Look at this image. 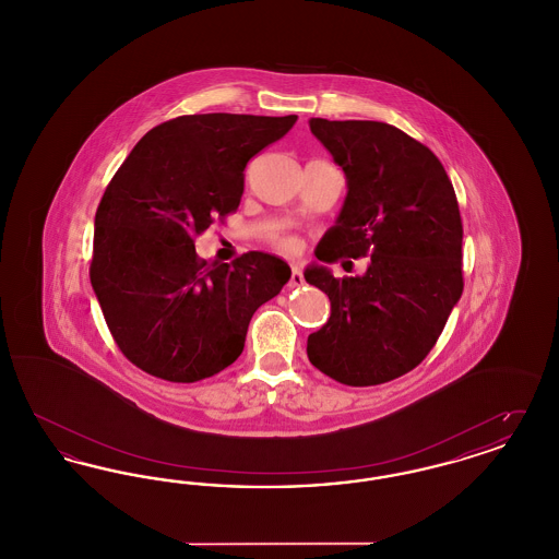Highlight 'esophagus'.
I'll return each instance as SVG.
<instances>
[{"mask_svg": "<svg viewBox=\"0 0 559 559\" xmlns=\"http://www.w3.org/2000/svg\"><path fill=\"white\" fill-rule=\"evenodd\" d=\"M301 285H304V274H301V270H299V267L293 266L292 278H289V289L301 287Z\"/></svg>", "mask_w": 559, "mask_h": 559, "instance_id": "obj_1", "label": "esophagus"}]
</instances>
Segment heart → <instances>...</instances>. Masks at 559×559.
<instances>
[{"instance_id":"b5f03b06","label":"heart","mask_w":559,"mask_h":559,"mask_svg":"<svg viewBox=\"0 0 559 559\" xmlns=\"http://www.w3.org/2000/svg\"><path fill=\"white\" fill-rule=\"evenodd\" d=\"M274 245H276V249L292 253V251L297 249V239H293V237H281V239L274 240Z\"/></svg>"}]
</instances>
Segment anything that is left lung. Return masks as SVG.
I'll return each mask as SVG.
<instances>
[{
    "label": "left lung",
    "mask_w": 559,
    "mask_h": 559,
    "mask_svg": "<svg viewBox=\"0 0 559 559\" xmlns=\"http://www.w3.org/2000/svg\"><path fill=\"white\" fill-rule=\"evenodd\" d=\"M310 130L347 178L344 210L317 258H369V267L349 278L306 270L331 299L308 358L344 385H379L421 365L463 293L456 194L426 144L390 123L310 119Z\"/></svg>",
    "instance_id": "obj_1"
}]
</instances>
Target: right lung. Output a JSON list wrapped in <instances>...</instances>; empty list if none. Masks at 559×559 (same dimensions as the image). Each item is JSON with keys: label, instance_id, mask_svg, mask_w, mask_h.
I'll return each instance as SVG.
<instances>
[{"label": "right lung", "instance_id": "obj_1", "mask_svg": "<svg viewBox=\"0 0 559 559\" xmlns=\"http://www.w3.org/2000/svg\"><path fill=\"white\" fill-rule=\"evenodd\" d=\"M297 115H182L121 163L94 219L90 281L123 356L153 377L194 383L230 367L253 312L292 278L262 251L207 264L194 239L239 210L245 167Z\"/></svg>", "mask_w": 559, "mask_h": 559}]
</instances>
